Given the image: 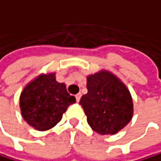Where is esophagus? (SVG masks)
I'll return each instance as SVG.
<instances>
[{"mask_svg":"<svg viewBox=\"0 0 161 161\" xmlns=\"http://www.w3.org/2000/svg\"><path fill=\"white\" fill-rule=\"evenodd\" d=\"M75 97H76V101L79 102V101H80V99H81V94H80V93H78V94H77Z\"/></svg>","mask_w":161,"mask_h":161,"instance_id":"obj_1","label":"esophagus"}]
</instances>
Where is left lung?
Returning <instances> with one entry per match:
<instances>
[{
    "instance_id": "left-lung-1",
    "label": "left lung",
    "mask_w": 161,
    "mask_h": 161,
    "mask_svg": "<svg viewBox=\"0 0 161 161\" xmlns=\"http://www.w3.org/2000/svg\"><path fill=\"white\" fill-rule=\"evenodd\" d=\"M88 93L80 105L89 126L100 135H114L126 127L133 117L130 91L115 75L101 71L87 77Z\"/></svg>"
}]
</instances>
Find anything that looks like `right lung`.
Here are the masks:
<instances>
[{"mask_svg":"<svg viewBox=\"0 0 161 161\" xmlns=\"http://www.w3.org/2000/svg\"><path fill=\"white\" fill-rule=\"evenodd\" d=\"M75 102V97L67 92L65 84L55 80V73L38 76L25 86L19 97L22 118L38 130L53 128L68 106Z\"/></svg>","mask_w":161,"mask_h":161,"instance_id":"add662e5","label":"right lung"}]
</instances>
